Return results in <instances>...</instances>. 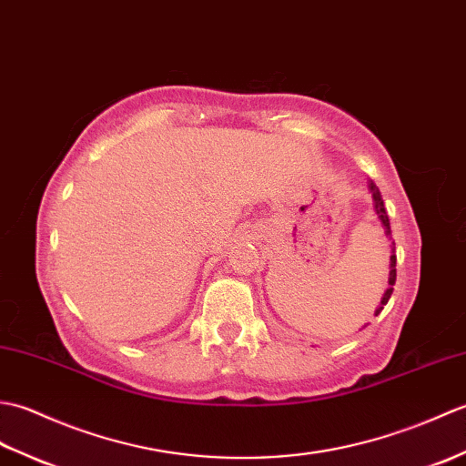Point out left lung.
<instances>
[{
    "label": "left lung",
    "mask_w": 466,
    "mask_h": 466,
    "mask_svg": "<svg viewBox=\"0 0 466 466\" xmlns=\"http://www.w3.org/2000/svg\"><path fill=\"white\" fill-rule=\"evenodd\" d=\"M369 187H370V194H372V200H374V210H376V214H379L380 222H382V226H384V234H386V238L392 240V234H390V220H389V214H386V208H384V202H382V196H380V192H379V187H376L372 182H370V186H369ZM392 246H394V242H392ZM394 282H397V254H394V248H392V254H390V276H389V289H386V292H384V296H382V300H380V306H379V309H376L374 316H379V314H380V310H382L384 306H386V302H389L390 294H392V286H394Z\"/></svg>",
    "instance_id": "obj_1"
}]
</instances>
